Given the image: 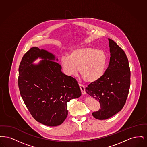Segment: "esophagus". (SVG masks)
Segmentation results:
<instances>
[{"label": "esophagus", "instance_id": "1", "mask_svg": "<svg viewBox=\"0 0 147 147\" xmlns=\"http://www.w3.org/2000/svg\"><path fill=\"white\" fill-rule=\"evenodd\" d=\"M79 87H80V89L82 91V93L83 95H84L86 94V91H85V86H84L82 84H79Z\"/></svg>", "mask_w": 147, "mask_h": 147}]
</instances>
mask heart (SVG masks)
<instances>
[{
    "mask_svg": "<svg viewBox=\"0 0 147 147\" xmlns=\"http://www.w3.org/2000/svg\"><path fill=\"white\" fill-rule=\"evenodd\" d=\"M107 62V57L104 51L83 47L71 50L68 57H62L61 65L65 73L69 76H77L79 68L84 80L93 83L105 74Z\"/></svg>",
    "mask_w": 147,
    "mask_h": 147,
    "instance_id": "b5f03b06",
    "label": "heart"
}]
</instances>
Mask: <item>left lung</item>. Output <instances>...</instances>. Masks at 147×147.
I'll return each instance as SVG.
<instances>
[{"label": "left lung", "mask_w": 147, "mask_h": 147, "mask_svg": "<svg viewBox=\"0 0 147 147\" xmlns=\"http://www.w3.org/2000/svg\"><path fill=\"white\" fill-rule=\"evenodd\" d=\"M109 41L111 53L109 67L100 79L85 88L87 94L100 104L99 110L92 113L98 119H109L122 110L131 84V71L126 53L111 39L109 38Z\"/></svg>", "instance_id": "8db88e82"}]
</instances>
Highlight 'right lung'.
<instances>
[{
	"instance_id": "1",
	"label": "right lung",
	"mask_w": 147,
	"mask_h": 147,
	"mask_svg": "<svg viewBox=\"0 0 147 147\" xmlns=\"http://www.w3.org/2000/svg\"><path fill=\"white\" fill-rule=\"evenodd\" d=\"M38 57L43 60L32 64ZM54 61L53 54L34 47L24 55L19 68L21 98L32 117L48 126L61 125L68 115L67 102L82 95L76 79L63 74Z\"/></svg>"
}]
</instances>
